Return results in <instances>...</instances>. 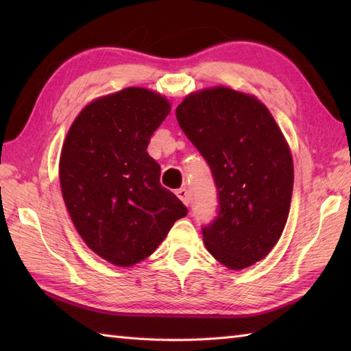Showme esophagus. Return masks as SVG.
<instances>
[{"label":"esophagus","instance_id":"obj_1","mask_svg":"<svg viewBox=\"0 0 351 351\" xmlns=\"http://www.w3.org/2000/svg\"><path fill=\"white\" fill-rule=\"evenodd\" d=\"M176 196L180 197L185 205H189V204H190V200H191V197H190V191H189L187 189H185V187H182V189H180V190H176Z\"/></svg>","mask_w":351,"mask_h":351}]
</instances>
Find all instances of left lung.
I'll return each instance as SVG.
<instances>
[{
  "mask_svg": "<svg viewBox=\"0 0 351 351\" xmlns=\"http://www.w3.org/2000/svg\"><path fill=\"white\" fill-rule=\"evenodd\" d=\"M176 119L211 169L219 211L202 228L208 252L230 270L264 259L287 225L293 156L255 96L213 87L189 95Z\"/></svg>",
  "mask_w": 351,
  "mask_h": 351,
  "instance_id": "left-lung-1",
  "label": "left lung"
}]
</instances>
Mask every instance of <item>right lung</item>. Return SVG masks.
Masks as SVG:
<instances>
[{
	"label": "right lung",
	"instance_id": "add662e5",
	"mask_svg": "<svg viewBox=\"0 0 351 351\" xmlns=\"http://www.w3.org/2000/svg\"><path fill=\"white\" fill-rule=\"evenodd\" d=\"M169 113L160 93L128 87L84 107L63 143L64 205L88 247L114 265L152 255L189 213L160 184V164L146 151Z\"/></svg>",
	"mask_w": 351,
	"mask_h": 351
}]
</instances>
